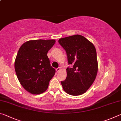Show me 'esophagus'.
<instances>
[{"label":"esophagus","instance_id":"esophagus-1","mask_svg":"<svg viewBox=\"0 0 121 121\" xmlns=\"http://www.w3.org/2000/svg\"><path fill=\"white\" fill-rule=\"evenodd\" d=\"M61 70V68L60 67V68H56V71H57V73H58L59 71H60Z\"/></svg>","mask_w":121,"mask_h":121}]
</instances>
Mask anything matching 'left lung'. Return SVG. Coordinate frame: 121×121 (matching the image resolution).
I'll return each mask as SVG.
<instances>
[{
    "label": "left lung",
    "mask_w": 121,
    "mask_h": 121,
    "mask_svg": "<svg viewBox=\"0 0 121 121\" xmlns=\"http://www.w3.org/2000/svg\"><path fill=\"white\" fill-rule=\"evenodd\" d=\"M59 43L66 51L69 65L67 78L61 82L63 89L71 95H79L89 89L97 76L98 64L97 52L94 45L79 35L59 39Z\"/></svg>",
    "instance_id": "1"
}]
</instances>
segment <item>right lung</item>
Returning a JSON list of instances; mask_svg holds the SVG:
<instances>
[{"instance_id":"add662e5","label":"right lung","mask_w":121,"mask_h":121,"mask_svg":"<svg viewBox=\"0 0 121 121\" xmlns=\"http://www.w3.org/2000/svg\"><path fill=\"white\" fill-rule=\"evenodd\" d=\"M55 43L54 39L31 40L19 48L14 67L20 84L28 92L39 95L48 89L56 70L47 54Z\"/></svg>"}]
</instances>
